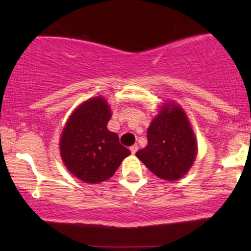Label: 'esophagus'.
<instances>
[{"mask_svg": "<svg viewBox=\"0 0 251 251\" xmlns=\"http://www.w3.org/2000/svg\"><path fill=\"white\" fill-rule=\"evenodd\" d=\"M138 149H139V148H138V145H132L131 146V148H129V150H131V152H132V153H135V152H137L138 151Z\"/></svg>", "mask_w": 251, "mask_h": 251, "instance_id": "obj_1", "label": "esophagus"}]
</instances>
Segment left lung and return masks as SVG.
<instances>
[{"mask_svg": "<svg viewBox=\"0 0 251 251\" xmlns=\"http://www.w3.org/2000/svg\"><path fill=\"white\" fill-rule=\"evenodd\" d=\"M197 144L188 117L179 106L166 103L148 128V145L135 153L152 174L177 180L191 168Z\"/></svg>", "mask_w": 251, "mask_h": 251, "instance_id": "left-lung-1", "label": "left lung"}]
</instances>
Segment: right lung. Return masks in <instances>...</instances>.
<instances>
[{"label": "right lung", "instance_id": "1", "mask_svg": "<svg viewBox=\"0 0 251 251\" xmlns=\"http://www.w3.org/2000/svg\"><path fill=\"white\" fill-rule=\"evenodd\" d=\"M111 111L101 97L80 105L70 117L60 142L65 165L85 183L96 184L111 178L131 151L119 137L107 129Z\"/></svg>", "mask_w": 251, "mask_h": 251}]
</instances>
